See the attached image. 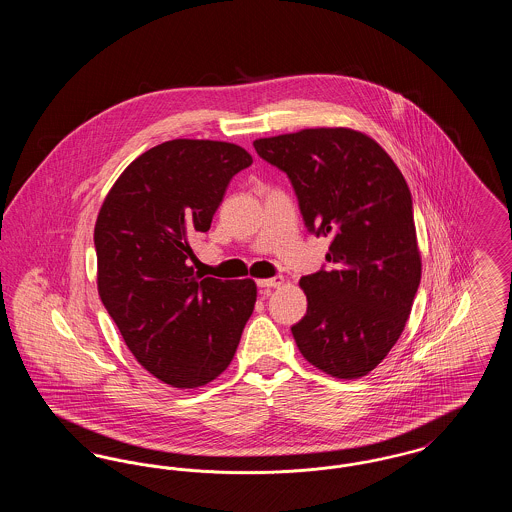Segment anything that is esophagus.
<instances>
[{
    "instance_id": "obj_1",
    "label": "esophagus",
    "mask_w": 512,
    "mask_h": 512,
    "mask_svg": "<svg viewBox=\"0 0 512 512\" xmlns=\"http://www.w3.org/2000/svg\"><path fill=\"white\" fill-rule=\"evenodd\" d=\"M284 284V278L282 276H274V278H267V280H257V286L259 288H278V286H282Z\"/></svg>"
}]
</instances>
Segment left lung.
I'll return each mask as SVG.
<instances>
[{"instance_id": "obj_1", "label": "left lung", "mask_w": 512, "mask_h": 512, "mask_svg": "<svg viewBox=\"0 0 512 512\" xmlns=\"http://www.w3.org/2000/svg\"><path fill=\"white\" fill-rule=\"evenodd\" d=\"M253 146L288 174L307 230L332 238L330 267L299 280L309 303L293 340L322 372L361 378L399 340L420 284L411 190L357 130L307 128Z\"/></svg>"}]
</instances>
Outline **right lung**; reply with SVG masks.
Wrapping results in <instances>:
<instances>
[{"label": "right lung", "mask_w": 512, "mask_h": 512, "mask_svg": "<svg viewBox=\"0 0 512 512\" xmlns=\"http://www.w3.org/2000/svg\"><path fill=\"white\" fill-rule=\"evenodd\" d=\"M244 147L171 140L122 172L99 211L94 245L103 307L136 361L172 388H199L230 365L251 317L253 280H219L188 265L211 228Z\"/></svg>", "instance_id": "add662e5"}]
</instances>
